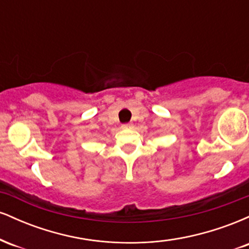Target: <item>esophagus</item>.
I'll return each mask as SVG.
<instances>
[{
    "instance_id": "obj_1",
    "label": "esophagus",
    "mask_w": 249,
    "mask_h": 249,
    "mask_svg": "<svg viewBox=\"0 0 249 249\" xmlns=\"http://www.w3.org/2000/svg\"><path fill=\"white\" fill-rule=\"evenodd\" d=\"M131 126H132V125H131V124H123L122 125L123 128H130Z\"/></svg>"
}]
</instances>
